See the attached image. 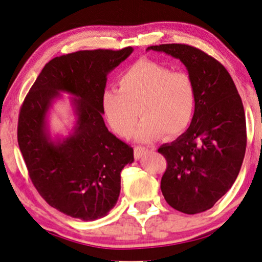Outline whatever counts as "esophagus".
Masks as SVG:
<instances>
[{
  "label": "esophagus",
  "instance_id": "1",
  "mask_svg": "<svg viewBox=\"0 0 262 262\" xmlns=\"http://www.w3.org/2000/svg\"><path fill=\"white\" fill-rule=\"evenodd\" d=\"M145 151H147V148L144 147V146H135L134 147L135 157H137V158H140V157L145 153Z\"/></svg>",
  "mask_w": 262,
  "mask_h": 262
}]
</instances>
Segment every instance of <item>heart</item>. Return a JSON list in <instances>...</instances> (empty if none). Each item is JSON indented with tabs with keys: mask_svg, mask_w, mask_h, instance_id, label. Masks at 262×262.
I'll list each match as a JSON object with an SVG mask.
<instances>
[{
	"mask_svg": "<svg viewBox=\"0 0 262 262\" xmlns=\"http://www.w3.org/2000/svg\"><path fill=\"white\" fill-rule=\"evenodd\" d=\"M118 90L102 95V109L107 123L120 137H127L142 120L134 137L140 141L158 139L165 133L177 137L189 127L196 105V90L186 72H172L155 61L140 60L122 73Z\"/></svg>",
	"mask_w": 262,
	"mask_h": 262,
	"instance_id": "1",
	"label": "heart"
}]
</instances>
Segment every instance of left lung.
<instances>
[{
  "label": "left lung",
  "mask_w": 262,
  "mask_h": 262,
  "mask_svg": "<svg viewBox=\"0 0 262 262\" xmlns=\"http://www.w3.org/2000/svg\"><path fill=\"white\" fill-rule=\"evenodd\" d=\"M147 50L179 58L196 90L189 128L158 152L166 170L160 189L167 204L187 214L210 210L232 187L247 146L246 115L235 82L224 66L187 44H160Z\"/></svg>",
  "instance_id": "1"
}]
</instances>
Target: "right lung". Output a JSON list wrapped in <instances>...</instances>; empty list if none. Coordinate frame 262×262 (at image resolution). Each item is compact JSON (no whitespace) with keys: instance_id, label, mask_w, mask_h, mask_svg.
I'll use <instances>...</instances> for the list:
<instances>
[{"instance_id":"1","label":"right lung","mask_w":262,"mask_h":262,"mask_svg":"<svg viewBox=\"0 0 262 262\" xmlns=\"http://www.w3.org/2000/svg\"><path fill=\"white\" fill-rule=\"evenodd\" d=\"M133 52L81 50L49 61L27 93L17 121V144L38 193L51 207L72 218H102L116 205L122 169L134 162L133 148L107 130L102 95L106 75ZM60 92L75 96L73 134L55 143L46 114Z\"/></svg>"}]
</instances>
